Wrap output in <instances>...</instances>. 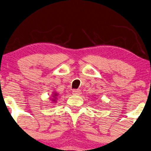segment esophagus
<instances>
[{
	"mask_svg": "<svg viewBox=\"0 0 151 151\" xmlns=\"http://www.w3.org/2000/svg\"><path fill=\"white\" fill-rule=\"evenodd\" d=\"M72 94H75V95H79L81 94V90L79 89H74L72 90Z\"/></svg>",
	"mask_w": 151,
	"mask_h": 151,
	"instance_id": "1",
	"label": "esophagus"
}]
</instances>
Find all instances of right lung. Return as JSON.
Returning <instances> with one entry per match:
<instances>
[{"instance_id":"right-lung-1","label":"right lung","mask_w":151,"mask_h":151,"mask_svg":"<svg viewBox=\"0 0 151 151\" xmlns=\"http://www.w3.org/2000/svg\"><path fill=\"white\" fill-rule=\"evenodd\" d=\"M57 94H55V95H56V96H57Z\"/></svg>"}]
</instances>
